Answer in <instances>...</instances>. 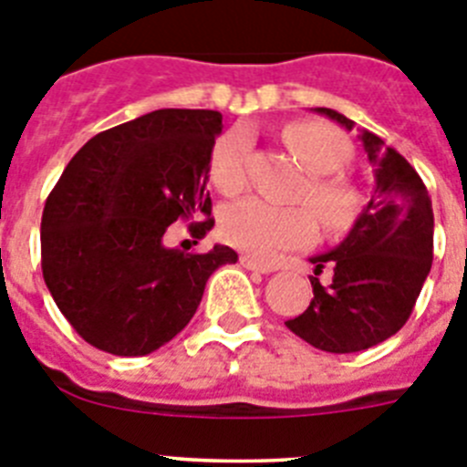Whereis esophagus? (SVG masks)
Segmentation results:
<instances>
[{"label":"esophagus","instance_id":"34e87169","mask_svg":"<svg viewBox=\"0 0 467 467\" xmlns=\"http://www.w3.org/2000/svg\"><path fill=\"white\" fill-rule=\"evenodd\" d=\"M241 264L247 271H257V274H271V271H274L271 266H266V264L257 262V259L253 257H241Z\"/></svg>","mask_w":467,"mask_h":467}]
</instances>
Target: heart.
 I'll use <instances>...</instances> for the list:
<instances>
[{
  "mask_svg": "<svg viewBox=\"0 0 467 467\" xmlns=\"http://www.w3.org/2000/svg\"><path fill=\"white\" fill-rule=\"evenodd\" d=\"M285 142L301 168L308 172L304 201L327 226H344L358 208L356 192L332 172L348 163L350 147L337 130L320 123L301 121L285 128ZM253 140L236 128L222 135L210 151V180L222 193L236 196L247 184V161ZM222 236L226 243L269 262L285 250L304 247L316 238L317 224L308 208H280L262 198H243L222 213Z\"/></svg>",
  "mask_w": 467,
  "mask_h": 467,
  "instance_id": "b5f03b06",
  "label": "heart"
}]
</instances>
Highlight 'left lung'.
Wrapping results in <instances>:
<instances>
[{
	"mask_svg": "<svg viewBox=\"0 0 467 467\" xmlns=\"http://www.w3.org/2000/svg\"><path fill=\"white\" fill-rule=\"evenodd\" d=\"M353 130L339 111L316 107ZM374 171V193L339 245L311 257L316 275L332 266L329 285L311 275V306L287 320L299 339L327 353L372 348L410 320L432 264V203L419 172L379 135L360 130Z\"/></svg>",
	"mask_w": 467,
	"mask_h": 467,
	"instance_id": "1",
	"label": "left lung"
}]
</instances>
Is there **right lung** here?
Returning <instances> with one entry per match:
<instances>
[{
  "label": "right lung",
  "mask_w": 467,
  "mask_h": 467,
  "mask_svg": "<svg viewBox=\"0 0 467 467\" xmlns=\"http://www.w3.org/2000/svg\"><path fill=\"white\" fill-rule=\"evenodd\" d=\"M222 133L213 109H156L102 130L81 147L48 193L41 217V271L81 339L135 358L182 332L226 245L182 253L163 243L177 220L192 236L213 229L210 151Z\"/></svg>",
  "instance_id": "right-lung-1"
}]
</instances>
